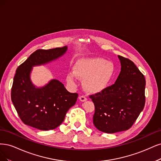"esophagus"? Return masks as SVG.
I'll return each mask as SVG.
<instances>
[{
  "label": "esophagus",
  "instance_id": "34e87169",
  "mask_svg": "<svg viewBox=\"0 0 161 161\" xmlns=\"http://www.w3.org/2000/svg\"><path fill=\"white\" fill-rule=\"evenodd\" d=\"M79 99L81 102H86L87 100V97H85L84 96H81L79 97Z\"/></svg>",
  "mask_w": 161,
  "mask_h": 161
}]
</instances>
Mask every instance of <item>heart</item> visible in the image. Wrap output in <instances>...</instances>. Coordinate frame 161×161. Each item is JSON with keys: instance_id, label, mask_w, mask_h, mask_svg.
I'll use <instances>...</instances> for the list:
<instances>
[{"instance_id": "1", "label": "heart", "mask_w": 161, "mask_h": 161, "mask_svg": "<svg viewBox=\"0 0 161 161\" xmlns=\"http://www.w3.org/2000/svg\"><path fill=\"white\" fill-rule=\"evenodd\" d=\"M116 68L111 61L100 58L82 59L76 62L74 71L67 75L71 86L77 85V77L84 80L86 90L92 93L105 90L114 77Z\"/></svg>"}]
</instances>
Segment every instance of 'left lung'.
<instances>
[{
	"label": "left lung",
	"instance_id": "left-lung-1",
	"mask_svg": "<svg viewBox=\"0 0 161 161\" xmlns=\"http://www.w3.org/2000/svg\"><path fill=\"white\" fill-rule=\"evenodd\" d=\"M121 71L114 84L90 96L95 106L93 122L99 130L115 133L130 128L145 104L144 75L133 62L118 55Z\"/></svg>",
	"mask_w": 161,
	"mask_h": 161
}]
</instances>
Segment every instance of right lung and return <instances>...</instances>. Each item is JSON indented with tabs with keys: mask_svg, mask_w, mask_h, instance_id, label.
Here are the masks:
<instances>
[{
	"mask_svg": "<svg viewBox=\"0 0 161 161\" xmlns=\"http://www.w3.org/2000/svg\"><path fill=\"white\" fill-rule=\"evenodd\" d=\"M67 46L50 49H37L17 69L11 88V100L20 120L41 130H49L63 122L67 112L78 97L70 93L57 80L41 88L30 80L32 67L48 63L63 55Z\"/></svg>",
	"mask_w": 161,
	"mask_h": 161,
	"instance_id": "add662e5",
	"label": "right lung"
}]
</instances>
